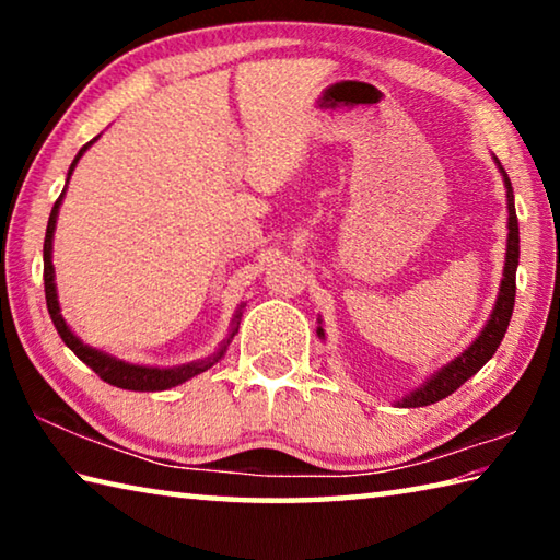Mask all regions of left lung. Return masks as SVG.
<instances>
[{
    "mask_svg": "<svg viewBox=\"0 0 560 560\" xmlns=\"http://www.w3.org/2000/svg\"><path fill=\"white\" fill-rule=\"evenodd\" d=\"M494 163L499 167L501 177H504V187H506V210H509V220H506V259H504V273H501V283H499V293H497V303L491 308V316L485 324V328L479 330V336L471 340V343L462 350V353L438 368L432 375L424 377V381L402 395L397 405L400 407H424L432 402H440L444 397L452 395L459 385L469 381L471 375H477L481 368L487 365V360L497 353V348L501 340H504V334L509 328L511 314H514V296H516V267H518V220H516V207H514V189H511V179L506 175V170L501 167V163L494 155ZM316 334L320 340H326V330L320 326L318 318V328Z\"/></svg>",
    "mask_w": 560,
    "mask_h": 560,
    "instance_id": "8db88e82",
    "label": "left lung"
}]
</instances>
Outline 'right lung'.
Returning a JSON list of instances; mask_svg holds the SVG:
<instances>
[{
  "label": "right lung",
  "mask_w": 560,
  "mask_h": 560,
  "mask_svg": "<svg viewBox=\"0 0 560 560\" xmlns=\"http://www.w3.org/2000/svg\"><path fill=\"white\" fill-rule=\"evenodd\" d=\"M101 136H96L93 140H89L86 145L79 150V155L73 158V163L69 167V175H66V185L61 189L59 200L54 202V210L49 217V224H46V240H44V291H46V308H49L51 320L56 330H59V336L66 346H69L75 358H81L83 363H86L93 373H98L101 381H106L116 387H122V390H138V393H155V390H170V387L175 385H183L187 383L189 377L200 375L205 371H210L214 363H220L224 358L226 348H230L232 338L236 336V330H240V320H242V311H244V303H240L234 311V318L230 324V334L220 343V348L214 350L212 355L200 358V360H192V363H183V365H170V368H160V365H140V363H128V360L116 358L106 353V350L101 348H93L89 343H83V340L73 334L71 326L66 324L63 316H61V303H59V291H56V273H54V232H56V220H59V210H61V202H63V195H66V187H69V179L73 175L75 165H79V160L83 158V153L96 143Z\"/></svg>",
  "instance_id": "right-lung-1"
}]
</instances>
